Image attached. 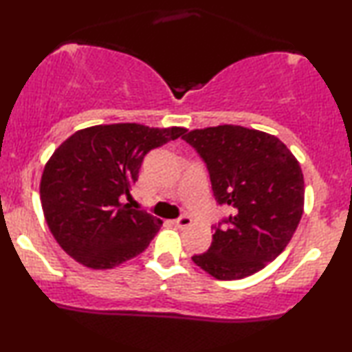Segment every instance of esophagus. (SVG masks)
<instances>
[{"label": "esophagus", "mask_w": 352, "mask_h": 352, "mask_svg": "<svg viewBox=\"0 0 352 352\" xmlns=\"http://www.w3.org/2000/svg\"><path fill=\"white\" fill-rule=\"evenodd\" d=\"M192 224V218L190 216H181V218L175 219V226L179 229H184V228H189Z\"/></svg>", "instance_id": "34e87169"}]
</instances>
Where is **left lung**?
<instances>
[{
	"label": "left lung",
	"mask_w": 352,
	"mask_h": 352,
	"mask_svg": "<svg viewBox=\"0 0 352 352\" xmlns=\"http://www.w3.org/2000/svg\"><path fill=\"white\" fill-rule=\"evenodd\" d=\"M182 139L208 170L218 205L230 214L213 226L208 252L192 261L218 280L261 271L280 254L300 224L305 179L300 163L272 134L234 124L194 129Z\"/></svg>",
	"instance_id": "left-lung-1"
}]
</instances>
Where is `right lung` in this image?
I'll return each mask as SVG.
<instances>
[{
	"instance_id": "add662e5",
	"label": "right lung",
	"mask_w": 352,
	"mask_h": 352,
	"mask_svg": "<svg viewBox=\"0 0 352 352\" xmlns=\"http://www.w3.org/2000/svg\"><path fill=\"white\" fill-rule=\"evenodd\" d=\"M184 133L99 124L62 142L43 171L40 195L47 228L64 252L91 269H112L142 253L162 221L122 200H131L144 157Z\"/></svg>"
}]
</instances>
